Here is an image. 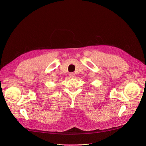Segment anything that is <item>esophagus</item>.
<instances>
[{
	"instance_id": "esophagus-1",
	"label": "esophagus",
	"mask_w": 146,
	"mask_h": 146,
	"mask_svg": "<svg viewBox=\"0 0 146 146\" xmlns=\"http://www.w3.org/2000/svg\"><path fill=\"white\" fill-rule=\"evenodd\" d=\"M69 77L70 78H75L76 77V74H75L74 73H70L69 74Z\"/></svg>"
}]
</instances>
